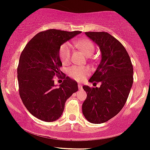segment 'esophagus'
Segmentation results:
<instances>
[{
	"label": "esophagus",
	"instance_id": "esophagus-1",
	"mask_svg": "<svg viewBox=\"0 0 150 150\" xmlns=\"http://www.w3.org/2000/svg\"><path fill=\"white\" fill-rule=\"evenodd\" d=\"M78 87H79V89H82V88H83V86H82L81 84H79Z\"/></svg>",
	"mask_w": 150,
	"mask_h": 150
}]
</instances>
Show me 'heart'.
Instances as JSON below:
<instances>
[{"instance_id": "b5f03b06", "label": "heart", "mask_w": 150, "mask_h": 150, "mask_svg": "<svg viewBox=\"0 0 150 150\" xmlns=\"http://www.w3.org/2000/svg\"><path fill=\"white\" fill-rule=\"evenodd\" d=\"M74 45L80 49L87 57L91 56L95 51V45L91 40L88 39H81L78 41L74 42ZM72 47L71 43L64 42L62 44L59 48V57L64 64L69 63L71 56ZM89 73V68L86 67L73 66L69 69L68 74L71 78L78 81H81L85 79L86 76Z\"/></svg>"}]
</instances>
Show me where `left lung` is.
Listing matches in <instances>:
<instances>
[{"mask_svg": "<svg viewBox=\"0 0 150 150\" xmlns=\"http://www.w3.org/2000/svg\"><path fill=\"white\" fill-rule=\"evenodd\" d=\"M99 47L101 60L90 82H100L99 88L83 86L87 97L82 105L84 117L91 123L107 122L125 105L133 83V67L125 48L105 32H86Z\"/></svg>", "mask_w": 150, "mask_h": 150, "instance_id": "1", "label": "left lung"}]
</instances>
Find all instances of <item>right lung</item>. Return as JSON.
Returning <instances> with one entry per match:
<instances>
[{"instance_id":"right-lung-1","label":"right lung","mask_w":150,"mask_h":150,"mask_svg":"<svg viewBox=\"0 0 150 150\" xmlns=\"http://www.w3.org/2000/svg\"><path fill=\"white\" fill-rule=\"evenodd\" d=\"M80 33L55 29L40 32L22 52L18 67L20 96L28 111L40 120L59 118L66 100L78 91L77 82L60 70L59 52L62 44ZM54 76L65 79L59 87L54 85Z\"/></svg>"}]
</instances>
